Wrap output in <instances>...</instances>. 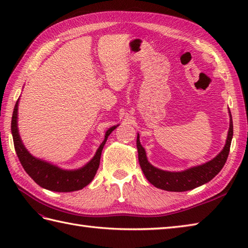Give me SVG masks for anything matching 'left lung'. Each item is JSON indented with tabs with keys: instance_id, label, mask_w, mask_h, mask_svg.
Segmentation results:
<instances>
[{
	"instance_id": "obj_1",
	"label": "left lung",
	"mask_w": 248,
	"mask_h": 248,
	"mask_svg": "<svg viewBox=\"0 0 248 248\" xmlns=\"http://www.w3.org/2000/svg\"><path fill=\"white\" fill-rule=\"evenodd\" d=\"M230 124L227 140L223 150L219 154L207 163L202 165L194 166L188 168L183 171H166L159 170V168L151 165L147 160L146 151L140 145V135L138 134V140H136V147H138L139 152V162L141 170H143L145 177L147 178L151 184L157 188L164 189V191L170 192H186L198 187L202 184L209 182L210 180L217 175L220 170L224 167L226 161L229 155L231 140L233 135V124L232 117H231L230 110Z\"/></svg>"
}]
</instances>
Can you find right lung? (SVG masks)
<instances>
[{"label":"right lung","instance_id":"1","mask_svg":"<svg viewBox=\"0 0 248 248\" xmlns=\"http://www.w3.org/2000/svg\"><path fill=\"white\" fill-rule=\"evenodd\" d=\"M18 104L19 99L16 102L13 113L12 133L16 152H17L19 161L21 165L23 166L26 173L38 186L53 192L78 191V189L85 187L87 184L91 183L99 168L101 152L105 143H107L108 135L118 127V124L109 128L105 132L104 140L100 145L96 155H93V159L85 166L76 170H66L53 164H50V163L44 160L37 159V157L31 155L28 149L25 148L22 144V140L20 139L18 130Z\"/></svg>","mask_w":248,"mask_h":248}]
</instances>
